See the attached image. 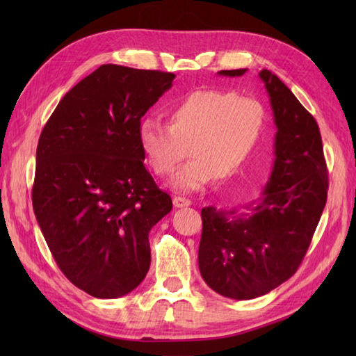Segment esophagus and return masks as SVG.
I'll list each match as a JSON object with an SVG mask.
<instances>
[{
  "label": "esophagus",
  "instance_id": "obj_1",
  "mask_svg": "<svg viewBox=\"0 0 356 356\" xmlns=\"http://www.w3.org/2000/svg\"><path fill=\"white\" fill-rule=\"evenodd\" d=\"M172 203H174V207L176 208H185V207H190L191 205V200L190 199H185V197H174L172 199Z\"/></svg>",
  "mask_w": 356,
  "mask_h": 356
}]
</instances>
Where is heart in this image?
I'll use <instances>...</instances> for the list:
<instances>
[{
	"instance_id": "heart-1",
	"label": "heart",
	"mask_w": 356,
	"mask_h": 356,
	"mask_svg": "<svg viewBox=\"0 0 356 356\" xmlns=\"http://www.w3.org/2000/svg\"><path fill=\"white\" fill-rule=\"evenodd\" d=\"M268 110L254 96L232 90H197L172 104L168 125L143 119L138 140L149 168L170 177L185 156L191 159L172 179L177 191H199L214 177L228 180L245 168L261 143Z\"/></svg>"
}]
</instances>
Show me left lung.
Returning a JSON list of instances; mask_svg holds the SVG:
<instances>
[{
	"label": "left lung",
	"instance_id": "left-lung-1",
	"mask_svg": "<svg viewBox=\"0 0 356 356\" xmlns=\"http://www.w3.org/2000/svg\"><path fill=\"white\" fill-rule=\"evenodd\" d=\"M260 78L277 125L275 162L263 199L251 213L202 209L200 274L211 289L234 300L261 297L297 272L327 200L318 124L275 74L261 70Z\"/></svg>",
	"mask_w": 356,
	"mask_h": 356
}]
</instances>
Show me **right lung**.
I'll return each instance as SVG.
<instances>
[{"mask_svg": "<svg viewBox=\"0 0 356 356\" xmlns=\"http://www.w3.org/2000/svg\"><path fill=\"white\" fill-rule=\"evenodd\" d=\"M174 78L104 64L59 101L38 140V225L63 274L92 297L119 298L142 283L148 234L172 208L143 165L138 128Z\"/></svg>", "mask_w": 356, "mask_h": 356, "instance_id": "right-lung-1", "label": "right lung"}]
</instances>
